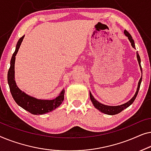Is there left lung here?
Segmentation results:
<instances>
[{"mask_svg": "<svg viewBox=\"0 0 151 151\" xmlns=\"http://www.w3.org/2000/svg\"><path fill=\"white\" fill-rule=\"evenodd\" d=\"M124 35H126L127 37H128L129 42H131V46H132V47L135 48L134 40H133L131 35L129 33V32H127L126 30H124ZM136 53H137V61H138V63H139V65L140 68V70H141V72H142V76H141V78H140V79L138 82V85H137L136 92H135L134 96L132 97V99H131V100H129V101L128 102H127V103L122 104V105H117V106H109V105H104V104H102L101 103H100V102L96 101V100L94 99V97L92 96V93L90 92V100H91V101H92V104L94 105V107L96 108V109L99 110V111L102 112V113L107 114V115H111V116L115 115V114H118L119 113H120L122 110H124V109H126V108L129 107V106H130L131 104L133 103V101H135V98H136L137 93H138V91L139 90L140 84H141V82L142 80V66H141V59H140V57L138 54V52H136Z\"/></svg>", "mask_w": 151, "mask_h": 151, "instance_id": "1", "label": "left lung"}]
</instances>
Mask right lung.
Segmentation results:
<instances>
[{"label": "right lung", "mask_w": 151, "mask_h": 151, "mask_svg": "<svg viewBox=\"0 0 151 151\" xmlns=\"http://www.w3.org/2000/svg\"><path fill=\"white\" fill-rule=\"evenodd\" d=\"M24 37V35H23L18 40L16 44V50L12 57L10 68L7 74L8 84L14 101L20 107L34 115H42L53 111L59 107L64 99L65 90H62L58 96L54 99L46 100L39 99L30 96L18 88L15 81V60H16L17 52L20 48Z\"/></svg>", "instance_id": "right-lung-1"}]
</instances>
